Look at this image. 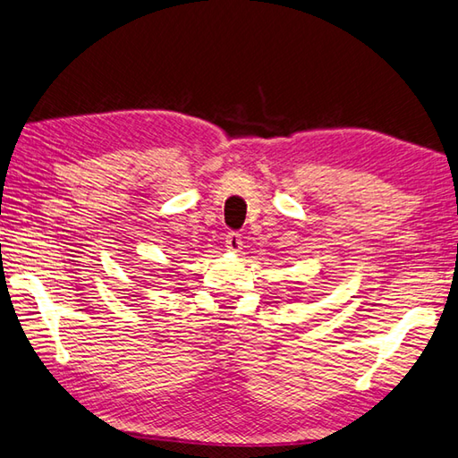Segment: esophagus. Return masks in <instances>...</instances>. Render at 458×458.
<instances>
[{"mask_svg":"<svg viewBox=\"0 0 458 458\" xmlns=\"http://www.w3.org/2000/svg\"><path fill=\"white\" fill-rule=\"evenodd\" d=\"M226 250L228 251H240L242 250V236H240L238 232H228Z\"/></svg>","mask_w":458,"mask_h":458,"instance_id":"esophagus-1","label":"esophagus"}]
</instances>
